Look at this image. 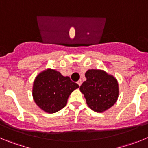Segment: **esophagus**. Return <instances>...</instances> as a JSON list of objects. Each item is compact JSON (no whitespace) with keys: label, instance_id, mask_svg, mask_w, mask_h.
Masks as SVG:
<instances>
[{"label":"esophagus","instance_id":"esophagus-1","mask_svg":"<svg viewBox=\"0 0 148 148\" xmlns=\"http://www.w3.org/2000/svg\"><path fill=\"white\" fill-rule=\"evenodd\" d=\"M77 83H78V85L81 86V85H82V81L80 79V80H78V82H77Z\"/></svg>","mask_w":148,"mask_h":148}]
</instances>
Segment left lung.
<instances>
[{
	"mask_svg": "<svg viewBox=\"0 0 148 148\" xmlns=\"http://www.w3.org/2000/svg\"><path fill=\"white\" fill-rule=\"evenodd\" d=\"M87 80L80 87L90 109L101 113L111 108L119 95L118 82L113 75L103 70H89L86 72Z\"/></svg>",
	"mask_w": 148,
	"mask_h": 148,
	"instance_id": "1",
	"label": "left lung"
}]
</instances>
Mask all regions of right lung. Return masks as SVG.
<instances>
[{
  "instance_id": "right-lung-1",
  "label": "right lung",
  "mask_w": 148,
  "mask_h": 148,
  "mask_svg": "<svg viewBox=\"0 0 148 148\" xmlns=\"http://www.w3.org/2000/svg\"><path fill=\"white\" fill-rule=\"evenodd\" d=\"M78 87V84L72 82L68 76L48 69L35 78L32 95L40 109L53 113L64 108L71 92Z\"/></svg>"
}]
</instances>
